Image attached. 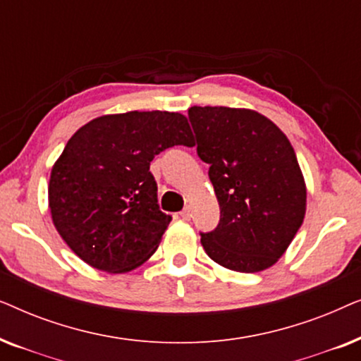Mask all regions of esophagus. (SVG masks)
Listing matches in <instances>:
<instances>
[{
    "instance_id": "esophagus-1",
    "label": "esophagus",
    "mask_w": 361,
    "mask_h": 361,
    "mask_svg": "<svg viewBox=\"0 0 361 361\" xmlns=\"http://www.w3.org/2000/svg\"><path fill=\"white\" fill-rule=\"evenodd\" d=\"M190 216H192V214H190V207H185V209L180 212V219H182V220H190Z\"/></svg>"
}]
</instances>
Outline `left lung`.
<instances>
[{"mask_svg":"<svg viewBox=\"0 0 361 361\" xmlns=\"http://www.w3.org/2000/svg\"><path fill=\"white\" fill-rule=\"evenodd\" d=\"M197 154L209 167L220 204L216 228L202 235L215 263L240 273L273 266L305 215V184L283 131L251 110L192 106Z\"/></svg>","mask_w":361,"mask_h":361,"instance_id":"1","label":"left lung"}]
</instances>
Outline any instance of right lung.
Returning a JSON list of instances; mask_svg holds the SVG:
<instances>
[{
    "instance_id": "add662e5",
    "label": "right lung",
    "mask_w": 361,
    "mask_h": 361,
    "mask_svg": "<svg viewBox=\"0 0 361 361\" xmlns=\"http://www.w3.org/2000/svg\"><path fill=\"white\" fill-rule=\"evenodd\" d=\"M179 145L192 146L187 118L157 110L100 116L68 140L52 167L49 207L78 258L126 273L154 253L171 215L157 205L149 164Z\"/></svg>"
}]
</instances>
